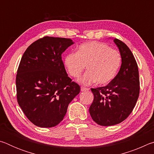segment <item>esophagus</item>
<instances>
[{
	"label": "esophagus",
	"instance_id": "34e87169",
	"mask_svg": "<svg viewBox=\"0 0 154 154\" xmlns=\"http://www.w3.org/2000/svg\"><path fill=\"white\" fill-rule=\"evenodd\" d=\"M88 90H89V88H85V87L81 88V91H82V92H85V91H88Z\"/></svg>",
	"mask_w": 154,
	"mask_h": 154
}]
</instances>
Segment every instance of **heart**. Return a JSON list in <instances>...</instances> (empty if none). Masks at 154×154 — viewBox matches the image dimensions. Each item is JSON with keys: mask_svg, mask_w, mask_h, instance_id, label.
I'll list each match as a JSON object with an SVG mask.
<instances>
[{"mask_svg": "<svg viewBox=\"0 0 154 154\" xmlns=\"http://www.w3.org/2000/svg\"><path fill=\"white\" fill-rule=\"evenodd\" d=\"M122 58L117 50L100 42H89L82 44L77 53L67 54L64 63L71 77L78 78L86 66L87 72L79 79L83 85H90L96 82L105 85L116 76L120 67Z\"/></svg>", "mask_w": 154, "mask_h": 154, "instance_id": "b5f03b06", "label": "heart"}]
</instances>
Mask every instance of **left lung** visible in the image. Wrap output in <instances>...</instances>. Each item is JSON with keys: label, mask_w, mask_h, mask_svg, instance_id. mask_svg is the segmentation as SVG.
<instances>
[{"label": "left lung", "mask_w": 154, "mask_h": 154, "mask_svg": "<svg viewBox=\"0 0 154 154\" xmlns=\"http://www.w3.org/2000/svg\"><path fill=\"white\" fill-rule=\"evenodd\" d=\"M122 57V65L116 77L104 87L91 88L94 100L90 114L94 121L103 126H113L125 120L136 105L139 96L138 65L128 47L114 38Z\"/></svg>", "instance_id": "8db88e82"}]
</instances>
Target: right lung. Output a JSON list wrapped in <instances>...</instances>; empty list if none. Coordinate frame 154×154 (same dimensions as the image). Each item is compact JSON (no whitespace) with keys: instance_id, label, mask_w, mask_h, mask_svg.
<instances>
[{"instance_id":"1","label":"right lung","mask_w":154,"mask_h":154,"mask_svg":"<svg viewBox=\"0 0 154 154\" xmlns=\"http://www.w3.org/2000/svg\"><path fill=\"white\" fill-rule=\"evenodd\" d=\"M73 43L70 38L44 36L23 54L15 79L17 100L36 126H57L80 92V86L68 76L62 60V54Z\"/></svg>"}]
</instances>
